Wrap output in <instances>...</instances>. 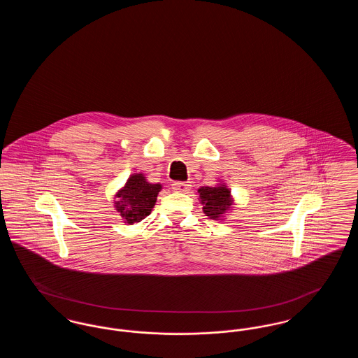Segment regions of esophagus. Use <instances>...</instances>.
I'll use <instances>...</instances> for the list:
<instances>
[{
  "label": "esophagus",
  "mask_w": 358,
  "mask_h": 358,
  "mask_svg": "<svg viewBox=\"0 0 358 358\" xmlns=\"http://www.w3.org/2000/svg\"><path fill=\"white\" fill-rule=\"evenodd\" d=\"M173 189L177 190V192L187 193V190L190 189V185H189L187 182H174V184H173Z\"/></svg>",
  "instance_id": "esophagus-1"
}]
</instances>
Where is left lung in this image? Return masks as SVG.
I'll return each instance as SVG.
<instances>
[{"instance_id":"obj_1","label":"left lung","mask_w":358,"mask_h":358,"mask_svg":"<svg viewBox=\"0 0 358 358\" xmlns=\"http://www.w3.org/2000/svg\"><path fill=\"white\" fill-rule=\"evenodd\" d=\"M199 193L205 215L212 220H224L234 205V197L227 185L220 182L216 187H201Z\"/></svg>"}]
</instances>
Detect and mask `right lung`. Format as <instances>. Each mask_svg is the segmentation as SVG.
Wrapping results in <instances>:
<instances>
[{
  "instance_id": "1",
  "label": "right lung",
  "mask_w": 358,
  "mask_h": 358,
  "mask_svg": "<svg viewBox=\"0 0 358 358\" xmlns=\"http://www.w3.org/2000/svg\"><path fill=\"white\" fill-rule=\"evenodd\" d=\"M161 189V184H150L142 173L131 174L115 194L114 208L120 213V220L130 225L142 222L150 215Z\"/></svg>"
}]
</instances>
